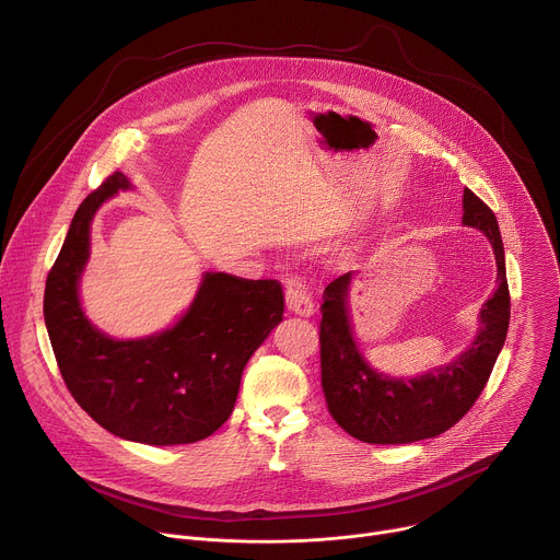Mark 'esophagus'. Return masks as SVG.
<instances>
[{
    "instance_id": "34e87169",
    "label": "esophagus",
    "mask_w": 560,
    "mask_h": 560,
    "mask_svg": "<svg viewBox=\"0 0 560 560\" xmlns=\"http://www.w3.org/2000/svg\"><path fill=\"white\" fill-rule=\"evenodd\" d=\"M285 305L292 314L312 316L314 314V299L310 288L301 277H290L285 281Z\"/></svg>"
}]
</instances>
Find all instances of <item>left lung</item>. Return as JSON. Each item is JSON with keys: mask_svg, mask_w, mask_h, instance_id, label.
Returning a JSON list of instances; mask_svg holds the SVG:
<instances>
[{"mask_svg": "<svg viewBox=\"0 0 560 560\" xmlns=\"http://www.w3.org/2000/svg\"><path fill=\"white\" fill-rule=\"evenodd\" d=\"M464 224L481 231L494 250L497 290L479 312V331L453 362L416 378H389L362 358L349 323L351 272L323 292L320 385L329 416L366 444H411L455 427L483 392L510 323V290L499 224L488 205L464 189Z\"/></svg>", "mask_w": 560, "mask_h": 560, "instance_id": "8db88e82", "label": "left lung"}]
</instances>
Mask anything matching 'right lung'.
<instances>
[{
  "label": "right lung",
  "mask_w": 560,
  "mask_h": 560,
  "mask_svg": "<svg viewBox=\"0 0 560 560\" xmlns=\"http://www.w3.org/2000/svg\"><path fill=\"white\" fill-rule=\"evenodd\" d=\"M125 189L131 184L116 171L74 213L46 281L48 336L66 387L96 424L129 442L194 444L233 413L246 362L283 320V290L277 279L207 272L173 327L138 340L105 336L81 310L79 279L94 213Z\"/></svg>",
  "instance_id": "1"
}]
</instances>
